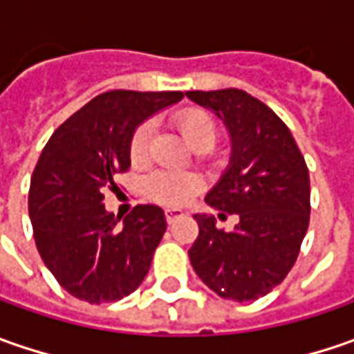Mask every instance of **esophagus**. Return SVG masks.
<instances>
[{"label": "esophagus", "mask_w": 354, "mask_h": 354, "mask_svg": "<svg viewBox=\"0 0 354 354\" xmlns=\"http://www.w3.org/2000/svg\"><path fill=\"white\" fill-rule=\"evenodd\" d=\"M165 218H167V225H173L175 221L183 218V212H181V211H173V209H169V211H165Z\"/></svg>", "instance_id": "esophagus-1"}]
</instances>
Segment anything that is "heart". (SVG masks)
<instances>
[{
	"instance_id": "obj_1",
	"label": "heart",
	"mask_w": 354,
	"mask_h": 354,
	"mask_svg": "<svg viewBox=\"0 0 354 354\" xmlns=\"http://www.w3.org/2000/svg\"><path fill=\"white\" fill-rule=\"evenodd\" d=\"M175 128L181 131L185 142L189 143L195 151H211L218 140V128L207 112L198 108L181 110L173 118ZM149 143H151V126L142 124L133 131L129 140V161L131 165L140 167L145 165L149 159ZM203 187L201 177L187 171H157L147 183V195L156 203L171 209L185 207L191 198L197 195Z\"/></svg>"
}]
</instances>
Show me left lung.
Instances as JSON below:
<instances>
[{"instance_id":"1","label":"left lung","mask_w":354,"mask_h":354,"mask_svg":"<svg viewBox=\"0 0 354 354\" xmlns=\"http://www.w3.org/2000/svg\"><path fill=\"white\" fill-rule=\"evenodd\" d=\"M230 131L232 156L207 203L236 214L225 232L214 216L195 214L198 236L189 248L197 276L225 299L254 301L279 286L295 264L309 226V171L290 128L264 102L238 88L191 90Z\"/></svg>"}]
</instances>
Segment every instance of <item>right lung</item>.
<instances>
[{
    "label": "right lung",
    "instance_id": "add662e5",
    "mask_svg": "<svg viewBox=\"0 0 354 354\" xmlns=\"http://www.w3.org/2000/svg\"><path fill=\"white\" fill-rule=\"evenodd\" d=\"M183 92L110 90L92 98L50 136L29 187L37 250L55 279L88 304L126 297L142 283L165 234V214L138 205L124 218L106 212V191L129 169L133 129Z\"/></svg>",
    "mask_w": 354,
    "mask_h": 354
}]
</instances>
